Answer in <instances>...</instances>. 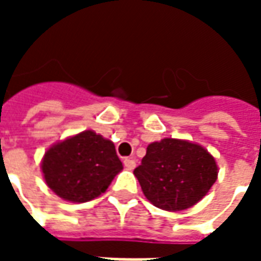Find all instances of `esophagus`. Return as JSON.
I'll return each mask as SVG.
<instances>
[{"label": "esophagus", "mask_w": 261, "mask_h": 261, "mask_svg": "<svg viewBox=\"0 0 261 261\" xmlns=\"http://www.w3.org/2000/svg\"><path fill=\"white\" fill-rule=\"evenodd\" d=\"M123 164H124L125 169H128V170H133L134 168H136V161H134L133 158H125L124 161H123Z\"/></svg>", "instance_id": "esophagus-1"}]
</instances>
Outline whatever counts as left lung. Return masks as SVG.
Wrapping results in <instances>:
<instances>
[{
	"instance_id": "8db88e82",
	"label": "left lung",
	"mask_w": 261,
	"mask_h": 261,
	"mask_svg": "<svg viewBox=\"0 0 261 261\" xmlns=\"http://www.w3.org/2000/svg\"><path fill=\"white\" fill-rule=\"evenodd\" d=\"M134 175L144 196L155 207L181 211L193 207L207 194L218 177V166L201 145L164 138L148 145Z\"/></svg>"
}]
</instances>
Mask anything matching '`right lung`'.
Masks as SVG:
<instances>
[{
  "mask_svg": "<svg viewBox=\"0 0 261 261\" xmlns=\"http://www.w3.org/2000/svg\"><path fill=\"white\" fill-rule=\"evenodd\" d=\"M121 169L113 142L92 130L54 144L42 161L46 185L71 202L91 201L100 196Z\"/></svg>",
  "mask_w": 261,
  "mask_h": 261,
  "instance_id": "obj_1",
  "label": "right lung"
}]
</instances>
